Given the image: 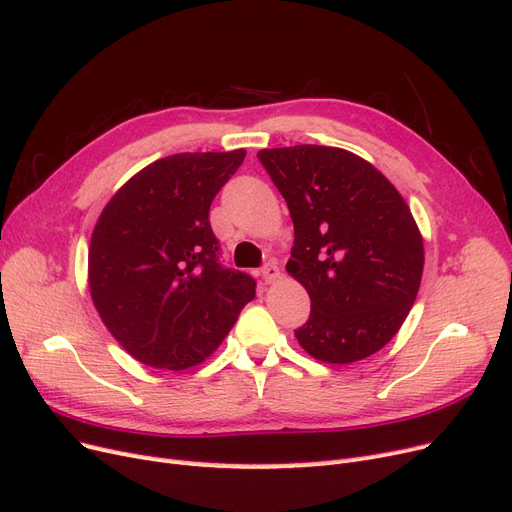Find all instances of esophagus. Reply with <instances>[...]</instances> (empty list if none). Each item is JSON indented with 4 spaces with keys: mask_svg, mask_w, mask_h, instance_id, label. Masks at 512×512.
Here are the masks:
<instances>
[{
    "mask_svg": "<svg viewBox=\"0 0 512 512\" xmlns=\"http://www.w3.org/2000/svg\"><path fill=\"white\" fill-rule=\"evenodd\" d=\"M260 275L267 284H275V282L282 280V271H280V267H277V262H269V265L262 267Z\"/></svg>",
    "mask_w": 512,
    "mask_h": 512,
    "instance_id": "1",
    "label": "esophagus"
}]
</instances>
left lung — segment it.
<instances>
[{
  "label": "left lung",
  "instance_id": "1",
  "mask_svg": "<svg viewBox=\"0 0 512 512\" xmlns=\"http://www.w3.org/2000/svg\"><path fill=\"white\" fill-rule=\"evenodd\" d=\"M294 224L286 265L312 299L297 335L316 361L348 365L382 350L421 288L425 250L408 203L352 151L322 145L260 149Z\"/></svg>",
  "mask_w": 512,
  "mask_h": 512
}]
</instances>
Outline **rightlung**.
<instances>
[{"label":"right lung","mask_w":512,"mask_h":512,"mask_svg":"<svg viewBox=\"0 0 512 512\" xmlns=\"http://www.w3.org/2000/svg\"><path fill=\"white\" fill-rule=\"evenodd\" d=\"M245 149L175 153L108 200L89 241L87 282L102 322L130 356L183 371L218 350L256 282L218 262L211 200Z\"/></svg>","instance_id":"add662e5"}]
</instances>
